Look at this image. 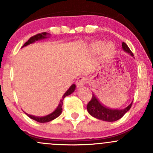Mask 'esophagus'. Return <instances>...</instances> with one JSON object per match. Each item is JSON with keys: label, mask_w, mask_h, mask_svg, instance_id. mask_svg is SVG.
Segmentation results:
<instances>
[{"label": "esophagus", "mask_w": 153, "mask_h": 153, "mask_svg": "<svg viewBox=\"0 0 153 153\" xmlns=\"http://www.w3.org/2000/svg\"><path fill=\"white\" fill-rule=\"evenodd\" d=\"M86 82H87V79H86V78H85V77L84 76L79 77V78L77 79V81H76L77 86H78V87H81V86H84L86 84Z\"/></svg>", "instance_id": "1"}]
</instances>
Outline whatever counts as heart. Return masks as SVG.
Masks as SVG:
<instances>
[{
    "label": "heart",
    "mask_w": 153,
    "mask_h": 153,
    "mask_svg": "<svg viewBox=\"0 0 153 153\" xmlns=\"http://www.w3.org/2000/svg\"><path fill=\"white\" fill-rule=\"evenodd\" d=\"M102 43L101 42H96L95 43V44H93V45H92V49H93L94 51H95V52H97V51L100 50L101 49V48L102 47ZM113 45L111 44H106L105 47H104V51H106V50H111L112 51V49H113Z\"/></svg>",
    "instance_id": "b5f03b06"
}]
</instances>
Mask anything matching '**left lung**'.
<instances>
[{"label":"left lung","mask_w":153,"mask_h":153,"mask_svg":"<svg viewBox=\"0 0 153 153\" xmlns=\"http://www.w3.org/2000/svg\"><path fill=\"white\" fill-rule=\"evenodd\" d=\"M122 48L125 52L133 56V53L131 52L129 48L124 42L122 43ZM132 103H131L129 106L123 109H112L101 104V102L98 100V98L95 97V95L92 94V98L91 101L88 103L86 109H87L88 112L94 118H98L101 121L112 122V121H115L122 118L124 114L129 110V109L132 106Z\"/></svg>","instance_id":"1"}]
</instances>
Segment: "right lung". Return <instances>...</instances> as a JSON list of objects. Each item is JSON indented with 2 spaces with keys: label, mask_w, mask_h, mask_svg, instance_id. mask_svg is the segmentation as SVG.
Here are the masks:
<instances>
[{
  "label": "right lung",
  "mask_w": 153,
  "mask_h": 153,
  "mask_svg": "<svg viewBox=\"0 0 153 153\" xmlns=\"http://www.w3.org/2000/svg\"><path fill=\"white\" fill-rule=\"evenodd\" d=\"M48 35H49V33H47V32H42V33L37 34V35L31 37L28 41L24 44V45L23 46V47H26V46L29 45V44H32V43L35 42V41H39V40L45 39V38H48L47 37ZM75 84H72V85L69 88V89H68L67 92L64 93V95H63L62 99H61V101H60V104H58V107L55 109V110L54 111V112H52V113H50L49 115H46V116H43V117H38V116H34V115H28V114L27 113L26 114H27V116H29L30 118H32V119L35 120V121H38V122H40V123H46V122H49V121H52V120H54L55 118H58V117L61 115V112H62L63 101H64V98H65L66 96H67V95H69L70 94H72V92L75 91Z\"/></svg>",
  "instance_id": "right-lung-1"
}]
</instances>
